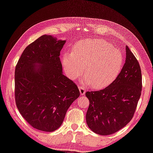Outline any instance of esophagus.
I'll return each instance as SVG.
<instances>
[{"label":"esophagus","mask_w":153,"mask_h":153,"mask_svg":"<svg viewBox=\"0 0 153 153\" xmlns=\"http://www.w3.org/2000/svg\"><path fill=\"white\" fill-rule=\"evenodd\" d=\"M79 92H80V94L82 95H83V94H85L86 93V90L84 88V87L82 86H79Z\"/></svg>","instance_id":"1"}]
</instances>
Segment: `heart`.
Listing matches in <instances>:
<instances>
[{
  "instance_id": "1",
  "label": "heart",
  "mask_w": 153,
  "mask_h": 153,
  "mask_svg": "<svg viewBox=\"0 0 153 153\" xmlns=\"http://www.w3.org/2000/svg\"><path fill=\"white\" fill-rule=\"evenodd\" d=\"M122 53L103 39H88L76 43L73 53L62 58L67 76L75 79L83 72L84 84H93L95 88L107 86L117 78L123 69Z\"/></svg>"
}]
</instances>
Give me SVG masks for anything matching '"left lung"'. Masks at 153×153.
Masks as SVG:
<instances>
[{
	"label": "left lung",
	"instance_id": "1",
	"mask_svg": "<svg viewBox=\"0 0 153 153\" xmlns=\"http://www.w3.org/2000/svg\"><path fill=\"white\" fill-rule=\"evenodd\" d=\"M141 68L129 48L126 60L114 81L97 91H87L89 100L86 119L88 127L101 135L113 134L132 119L141 96Z\"/></svg>",
	"mask_w": 153,
	"mask_h": 153
}]
</instances>
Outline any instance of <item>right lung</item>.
<instances>
[{"instance_id": "1", "label": "right lung", "mask_w": 153, "mask_h": 153, "mask_svg": "<svg viewBox=\"0 0 153 153\" xmlns=\"http://www.w3.org/2000/svg\"><path fill=\"white\" fill-rule=\"evenodd\" d=\"M65 42L43 35L25 48L16 67L17 108L29 125L43 131L59 128L79 96L75 82L62 72L59 56Z\"/></svg>"}]
</instances>
